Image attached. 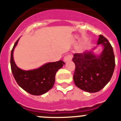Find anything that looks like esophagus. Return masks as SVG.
Wrapping results in <instances>:
<instances>
[{
  "instance_id": "obj_1",
  "label": "esophagus",
  "mask_w": 121,
  "mask_h": 121,
  "mask_svg": "<svg viewBox=\"0 0 121 121\" xmlns=\"http://www.w3.org/2000/svg\"><path fill=\"white\" fill-rule=\"evenodd\" d=\"M64 61H65V62H67V61H71L72 60L71 55L70 54L66 55V56H65V57H64Z\"/></svg>"
}]
</instances>
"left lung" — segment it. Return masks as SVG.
Instances as JSON below:
<instances>
[{
  "label": "left lung",
  "instance_id": "obj_1",
  "mask_svg": "<svg viewBox=\"0 0 121 121\" xmlns=\"http://www.w3.org/2000/svg\"><path fill=\"white\" fill-rule=\"evenodd\" d=\"M104 47L102 53L96 56L92 51L75 53L73 61L75 65L73 79L78 88L88 92L102 90L111 78L115 62L112 47L102 35L99 36L97 45ZM94 47L92 50H94Z\"/></svg>",
  "mask_w": 121,
  "mask_h": 121
}]
</instances>
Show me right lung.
<instances>
[{
	"mask_svg": "<svg viewBox=\"0 0 121 121\" xmlns=\"http://www.w3.org/2000/svg\"><path fill=\"white\" fill-rule=\"evenodd\" d=\"M19 39L16 41L11 52L10 65L13 77L18 85L28 93L34 95L44 94L53 88L56 73L65 63L60 60L46 63L37 69L28 71L20 69L13 59V52Z\"/></svg>",
	"mask_w": 121,
	"mask_h": 121,
	"instance_id": "add662e5",
	"label": "right lung"
}]
</instances>
